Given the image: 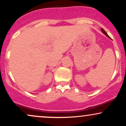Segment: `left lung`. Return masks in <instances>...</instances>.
<instances>
[{
    "label": "left lung",
    "instance_id": "1",
    "mask_svg": "<svg viewBox=\"0 0 126 126\" xmlns=\"http://www.w3.org/2000/svg\"><path fill=\"white\" fill-rule=\"evenodd\" d=\"M101 31H102V32H103V33H104V34H105V35L107 36V37H108V38H110V37H109V36H108V34H107V32H105V31H104V29H103V28H101Z\"/></svg>",
    "mask_w": 126,
    "mask_h": 126
}]
</instances>
